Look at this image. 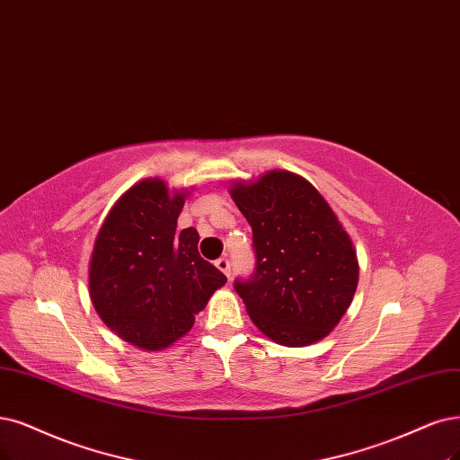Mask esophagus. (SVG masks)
Instances as JSON below:
<instances>
[{"label": "esophagus", "instance_id": "esophagus-1", "mask_svg": "<svg viewBox=\"0 0 460 460\" xmlns=\"http://www.w3.org/2000/svg\"><path fill=\"white\" fill-rule=\"evenodd\" d=\"M216 267H217L226 277H231V263H229L227 258H219V260L216 261Z\"/></svg>", "mask_w": 460, "mask_h": 460}]
</instances>
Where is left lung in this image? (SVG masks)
Instances as JSON below:
<instances>
[{
  "mask_svg": "<svg viewBox=\"0 0 460 460\" xmlns=\"http://www.w3.org/2000/svg\"><path fill=\"white\" fill-rule=\"evenodd\" d=\"M231 199L252 227L256 273L234 290L253 324L284 347L328 337L350 307L358 258L316 187L288 170L233 181Z\"/></svg>",
  "mask_w": 460,
  "mask_h": 460,
  "instance_id": "obj_1",
  "label": "left lung"
}]
</instances>
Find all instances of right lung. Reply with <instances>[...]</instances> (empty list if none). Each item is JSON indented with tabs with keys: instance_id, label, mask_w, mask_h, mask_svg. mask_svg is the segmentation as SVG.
Here are the masks:
<instances>
[{
	"instance_id": "add662e5",
	"label": "right lung",
	"mask_w": 460,
	"mask_h": 460,
	"mask_svg": "<svg viewBox=\"0 0 460 460\" xmlns=\"http://www.w3.org/2000/svg\"><path fill=\"white\" fill-rule=\"evenodd\" d=\"M190 190L161 178L134 183L96 234L89 294L102 322L123 341L163 350L190 333L226 275L200 258L195 227L176 231Z\"/></svg>"
}]
</instances>
